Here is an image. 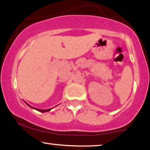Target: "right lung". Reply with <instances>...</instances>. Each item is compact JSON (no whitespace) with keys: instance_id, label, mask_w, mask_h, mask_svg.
<instances>
[{"instance_id":"right-lung-1","label":"right lung","mask_w":150,"mask_h":150,"mask_svg":"<svg viewBox=\"0 0 150 150\" xmlns=\"http://www.w3.org/2000/svg\"><path fill=\"white\" fill-rule=\"evenodd\" d=\"M26 104H27L28 105L29 107H30L31 108H33V109H35V110H38V111L41 112H48V111H50V110H51V108H50V109H47V110H41V109H38V108H33V107H31L30 105L28 104V103H26Z\"/></svg>"}]
</instances>
